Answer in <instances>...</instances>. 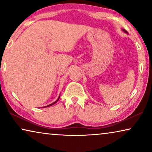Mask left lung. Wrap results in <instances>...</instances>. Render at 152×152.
Returning a JSON list of instances; mask_svg holds the SVG:
<instances>
[{
	"mask_svg": "<svg viewBox=\"0 0 152 152\" xmlns=\"http://www.w3.org/2000/svg\"><path fill=\"white\" fill-rule=\"evenodd\" d=\"M124 31H125V33H127V31H125V30H124Z\"/></svg>",
	"mask_w": 152,
	"mask_h": 152,
	"instance_id": "left-lung-1",
	"label": "left lung"
}]
</instances>
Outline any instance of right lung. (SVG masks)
I'll return each mask as SVG.
<instances>
[{"label":"right lung","instance_id":"1","mask_svg":"<svg viewBox=\"0 0 152 152\" xmlns=\"http://www.w3.org/2000/svg\"><path fill=\"white\" fill-rule=\"evenodd\" d=\"M60 96H59V97H58V100H57L56 101V102H55L54 103H51V104H50V105H47V106H45V107H49V106H50V105H53V104H55V103H56L57 102H58V101L59 100V99H60Z\"/></svg>","mask_w":152,"mask_h":152}]
</instances>
